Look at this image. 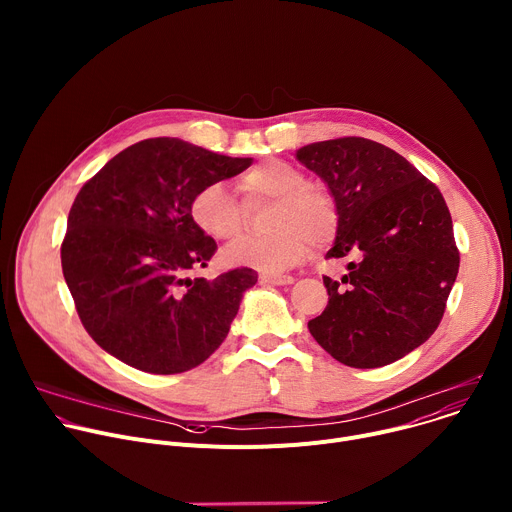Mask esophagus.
<instances>
[{"mask_svg": "<svg viewBox=\"0 0 512 512\" xmlns=\"http://www.w3.org/2000/svg\"><path fill=\"white\" fill-rule=\"evenodd\" d=\"M263 283H269V285H289V283H294V277L291 275H261L259 277Z\"/></svg>", "mask_w": 512, "mask_h": 512, "instance_id": "34e87169", "label": "esophagus"}]
</instances>
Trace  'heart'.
Returning a JSON list of instances; mask_svg holds the SVG:
<instances>
[{"label":"heart","instance_id":"obj_1","mask_svg":"<svg viewBox=\"0 0 512 512\" xmlns=\"http://www.w3.org/2000/svg\"><path fill=\"white\" fill-rule=\"evenodd\" d=\"M239 202L223 184H206L190 200L192 223L218 241L239 237L247 208L269 204L265 227L271 233L247 237L223 253L231 267L281 273L298 265L312 245L328 243L338 229V208L330 192L310 184L308 176L281 160L263 162L237 180Z\"/></svg>","mask_w":512,"mask_h":512}]
</instances>
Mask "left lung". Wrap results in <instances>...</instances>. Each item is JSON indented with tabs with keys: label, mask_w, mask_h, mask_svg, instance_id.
I'll use <instances>...</instances> for the list:
<instances>
[{
	"label": "left lung",
	"mask_w": 512,
	"mask_h": 512,
	"mask_svg": "<svg viewBox=\"0 0 512 512\" xmlns=\"http://www.w3.org/2000/svg\"><path fill=\"white\" fill-rule=\"evenodd\" d=\"M298 160L328 184L338 231L326 259L328 306L308 322L316 342L354 369L391 364L440 326L460 269L448 204L431 180L383 143L338 137L304 145Z\"/></svg>",
	"instance_id": "left-lung-1"
}]
</instances>
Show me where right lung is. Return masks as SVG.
<instances>
[{"instance_id":"1","label":"right lung","mask_w":512,"mask_h":512,"mask_svg":"<svg viewBox=\"0 0 512 512\" xmlns=\"http://www.w3.org/2000/svg\"><path fill=\"white\" fill-rule=\"evenodd\" d=\"M251 162L152 137L85 182L68 212L60 261L77 314L103 350L143 373L178 375L223 344L257 271L190 277L216 253L214 239L192 223L190 200Z\"/></svg>"}]
</instances>
